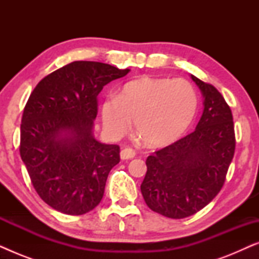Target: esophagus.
Wrapping results in <instances>:
<instances>
[{
  "instance_id": "34e87169",
  "label": "esophagus",
  "mask_w": 259,
  "mask_h": 259,
  "mask_svg": "<svg viewBox=\"0 0 259 259\" xmlns=\"http://www.w3.org/2000/svg\"><path fill=\"white\" fill-rule=\"evenodd\" d=\"M120 157H121L122 160H127V159H132L136 157V151L132 150V148H123V150L120 152Z\"/></svg>"
}]
</instances>
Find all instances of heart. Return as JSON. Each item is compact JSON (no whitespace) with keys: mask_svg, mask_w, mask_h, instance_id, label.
Wrapping results in <instances>:
<instances>
[{"mask_svg":"<svg viewBox=\"0 0 259 259\" xmlns=\"http://www.w3.org/2000/svg\"><path fill=\"white\" fill-rule=\"evenodd\" d=\"M198 108L189 81L143 76L121 87L101 105V118L109 136L120 138L134 130L145 145L164 147L179 139L192 123Z\"/></svg>","mask_w":259,"mask_h":259,"instance_id":"heart-1","label":"heart"}]
</instances>
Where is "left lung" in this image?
I'll return each mask as SVG.
<instances>
[{
    "label": "left lung",
    "instance_id": "obj_1",
    "mask_svg": "<svg viewBox=\"0 0 259 259\" xmlns=\"http://www.w3.org/2000/svg\"><path fill=\"white\" fill-rule=\"evenodd\" d=\"M204 97L196 130L146 159L141 193L152 211L182 219L204 208L224 185L236 148L232 112L217 88L191 75Z\"/></svg>",
    "mask_w": 259,
    "mask_h": 259
}]
</instances>
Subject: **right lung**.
Wrapping results in <instances>:
<instances>
[{"instance_id":"obj_1","label":"right lung","mask_w":259,"mask_h":259,"mask_svg":"<svg viewBox=\"0 0 259 259\" xmlns=\"http://www.w3.org/2000/svg\"><path fill=\"white\" fill-rule=\"evenodd\" d=\"M130 70L74 61L45 76L31 92L21 122L20 154L35 191L54 210L84 214L104 197L120 147L99 143L92 134L98 95Z\"/></svg>"}]
</instances>
